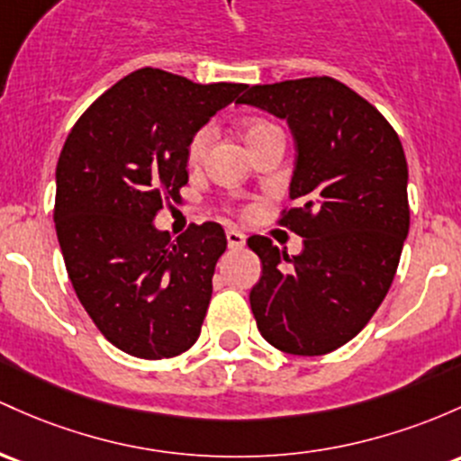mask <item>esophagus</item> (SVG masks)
I'll return each mask as SVG.
<instances>
[{"label": "esophagus", "instance_id": "obj_1", "mask_svg": "<svg viewBox=\"0 0 461 461\" xmlns=\"http://www.w3.org/2000/svg\"><path fill=\"white\" fill-rule=\"evenodd\" d=\"M227 245H230V249H242L245 247V234H240L239 230H227Z\"/></svg>", "mask_w": 461, "mask_h": 461}]
</instances>
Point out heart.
Returning a JSON list of instances; mask_svg holds the SVG:
<instances>
[{
    "label": "heart",
    "instance_id": "heart-1",
    "mask_svg": "<svg viewBox=\"0 0 461 461\" xmlns=\"http://www.w3.org/2000/svg\"><path fill=\"white\" fill-rule=\"evenodd\" d=\"M273 124L269 122H262V120H256V122H249L245 126V140H251L256 138L258 133H262V131L271 129ZM210 140H212V131L210 129H201L196 131L194 135H192L190 144H188V161L190 164H199L201 159H203L207 146H210Z\"/></svg>",
    "mask_w": 461,
    "mask_h": 461
}]
</instances>
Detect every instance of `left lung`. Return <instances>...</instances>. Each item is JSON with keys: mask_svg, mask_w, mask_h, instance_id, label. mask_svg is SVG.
Here are the masks:
<instances>
[{"mask_svg": "<svg viewBox=\"0 0 461 461\" xmlns=\"http://www.w3.org/2000/svg\"><path fill=\"white\" fill-rule=\"evenodd\" d=\"M236 103L286 120L297 150L288 194L302 205L280 225L304 249L247 240L262 262L249 293L258 330L282 352L328 354L366 328L396 276L409 231L402 144L381 111L330 76L254 85Z\"/></svg>", "mask_w": 461, "mask_h": 461, "instance_id": "obj_1", "label": "left lung"}]
</instances>
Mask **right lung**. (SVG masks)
Masks as SVG:
<instances>
[{
  "mask_svg": "<svg viewBox=\"0 0 461 461\" xmlns=\"http://www.w3.org/2000/svg\"><path fill=\"white\" fill-rule=\"evenodd\" d=\"M247 85H199L144 68L74 124L57 164L54 222L80 304L115 348L170 358L194 346L227 249L219 222L179 239L153 225L188 184V144Z\"/></svg>",
  "mask_w": 461,
  "mask_h": 461,
  "instance_id": "add662e5",
  "label": "right lung"
}]
</instances>
